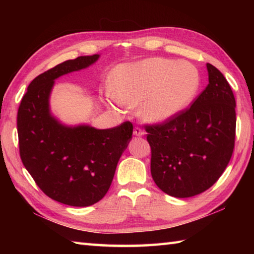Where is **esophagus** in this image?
Returning <instances> with one entry per match:
<instances>
[{
  "mask_svg": "<svg viewBox=\"0 0 254 254\" xmlns=\"http://www.w3.org/2000/svg\"><path fill=\"white\" fill-rule=\"evenodd\" d=\"M133 134L135 136H143L144 134H145V132L142 130V128H139V127H135L134 128V131H133Z\"/></svg>",
  "mask_w": 254,
  "mask_h": 254,
  "instance_id": "obj_1",
  "label": "esophagus"
}]
</instances>
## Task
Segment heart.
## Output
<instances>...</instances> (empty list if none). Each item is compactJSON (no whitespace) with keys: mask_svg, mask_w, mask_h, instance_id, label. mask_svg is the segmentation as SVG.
Returning a JSON list of instances; mask_svg holds the SVG:
<instances>
[{"mask_svg":"<svg viewBox=\"0 0 254 254\" xmlns=\"http://www.w3.org/2000/svg\"><path fill=\"white\" fill-rule=\"evenodd\" d=\"M111 78L112 89L105 93L106 104L121 110L138 105L139 117L153 124L181 113L201 85L199 72L193 64L164 58L120 64Z\"/></svg>","mask_w":254,"mask_h":254,"instance_id":"heart-1","label":"heart"}]
</instances>
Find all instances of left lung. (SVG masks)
Masks as SVG:
<instances>
[{
	"mask_svg": "<svg viewBox=\"0 0 254 254\" xmlns=\"http://www.w3.org/2000/svg\"><path fill=\"white\" fill-rule=\"evenodd\" d=\"M208 85L189 109L157 126H145L150 172L161 191L190 197L206 191L227 167L236 136V100L227 79L206 64Z\"/></svg>",
	"mask_w": 254,
	"mask_h": 254,
	"instance_id": "8db88e82",
	"label": "left lung"
}]
</instances>
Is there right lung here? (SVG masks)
<instances>
[{
	"instance_id": "add662e5",
	"label": "right lung",
	"mask_w": 254,
	"mask_h": 254,
	"mask_svg": "<svg viewBox=\"0 0 254 254\" xmlns=\"http://www.w3.org/2000/svg\"><path fill=\"white\" fill-rule=\"evenodd\" d=\"M99 57H78L40 74L29 84L18 108L19 153L25 168L42 192L69 206H89L106 195L132 138L128 121L99 130L87 124L65 126L51 113L55 80L88 67Z\"/></svg>"
}]
</instances>
